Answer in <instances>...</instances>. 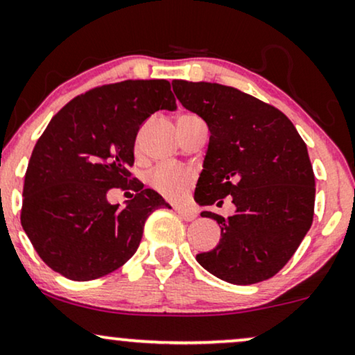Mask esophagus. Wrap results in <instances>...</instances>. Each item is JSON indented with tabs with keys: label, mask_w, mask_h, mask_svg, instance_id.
Here are the masks:
<instances>
[{
	"label": "esophagus",
	"mask_w": 355,
	"mask_h": 355,
	"mask_svg": "<svg viewBox=\"0 0 355 355\" xmlns=\"http://www.w3.org/2000/svg\"><path fill=\"white\" fill-rule=\"evenodd\" d=\"M177 211V214L180 216L182 219H185V221H193V219L196 218V213L191 209H185V208H175Z\"/></svg>",
	"instance_id": "34e87169"
}]
</instances>
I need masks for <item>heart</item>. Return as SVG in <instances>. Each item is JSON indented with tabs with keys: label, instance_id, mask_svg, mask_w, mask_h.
<instances>
[{
	"label": "heart",
	"instance_id": "obj_1",
	"mask_svg": "<svg viewBox=\"0 0 355 355\" xmlns=\"http://www.w3.org/2000/svg\"><path fill=\"white\" fill-rule=\"evenodd\" d=\"M193 118H196V116L183 114L178 121H188ZM139 139H141V132H139L137 136L136 146L139 144ZM193 180H195V173H193L191 170L177 167H157L155 170H152L149 177H147L149 185L154 188L157 193H160V195L168 200L185 198L188 188L191 187Z\"/></svg>",
	"mask_w": 355,
	"mask_h": 355
}]
</instances>
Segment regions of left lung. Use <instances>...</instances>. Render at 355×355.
<instances>
[{
	"mask_svg": "<svg viewBox=\"0 0 355 355\" xmlns=\"http://www.w3.org/2000/svg\"><path fill=\"white\" fill-rule=\"evenodd\" d=\"M172 87L211 132L195 200L221 206L231 196L236 205L230 218L201 213L216 219L221 239L196 260L227 284L268 280L313 223L316 188L306 144L280 110L241 89L185 80H173Z\"/></svg>",
	"mask_w": 355,
	"mask_h": 355,
	"instance_id": "1",
	"label": "left lung"
}]
</instances>
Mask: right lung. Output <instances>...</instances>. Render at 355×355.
I'll return each mask as SVG.
<instances>
[{"instance_id":"1","label":"right lung","mask_w":355,"mask_h":355,"mask_svg":"<svg viewBox=\"0 0 355 355\" xmlns=\"http://www.w3.org/2000/svg\"><path fill=\"white\" fill-rule=\"evenodd\" d=\"M175 107L167 80H124L73 98L51 119L26 170L21 224L52 270L88 282L132 257L146 219L168 206L129 172L134 142L150 114ZM111 187L137 195L119 210L107 203Z\"/></svg>"}]
</instances>
